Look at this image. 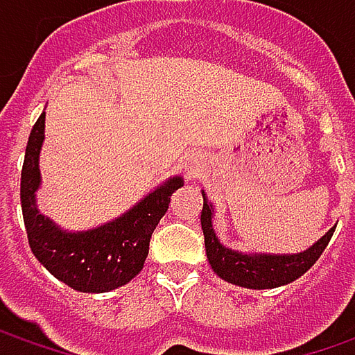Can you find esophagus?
Segmentation results:
<instances>
[{
	"instance_id": "34e87169",
	"label": "esophagus",
	"mask_w": 355,
	"mask_h": 355,
	"mask_svg": "<svg viewBox=\"0 0 355 355\" xmlns=\"http://www.w3.org/2000/svg\"><path fill=\"white\" fill-rule=\"evenodd\" d=\"M201 168H203V159L199 157V154H189V156L185 157V173L189 178H196L201 171Z\"/></svg>"
}]
</instances>
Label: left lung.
Instances as JSON below:
<instances>
[{
    "label": "left lung",
    "instance_id": "8db88e82",
    "mask_svg": "<svg viewBox=\"0 0 355 355\" xmlns=\"http://www.w3.org/2000/svg\"><path fill=\"white\" fill-rule=\"evenodd\" d=\"M201 229L205 235V252L211 268L227 282H233L245 288H277L302 277L314 265L334 235L330 229L324 237L312 245L308 251L298 254H241L237 251L225 249L213 233L211 205L203 193L201 209Z\"/></svg>",
    "mask_w": 355,
    "mask_h": 355
}]
</instances>
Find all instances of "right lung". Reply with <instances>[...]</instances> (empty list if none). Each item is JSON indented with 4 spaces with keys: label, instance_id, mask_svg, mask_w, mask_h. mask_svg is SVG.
<instances>
[{
    "label": "right lung",
    "instance_id": "add662e5",
    "mask_svg": "<svg viewBox=\"0 0 355 355\" xmlns=\"http://www.w3.org/2000/svg\"><path fill=\"white\" fill-rule=\"evenodd\" d=\"M43 138L45 112L29 134L21 170V209L29 247L37 261L71 288L80 293L114 291L142 270L152 233L170 207L171 193L184 185L182 178L162 185L116 221L85 233H64L35 205V191L41 182L39 152Z\"/></svg>",
    "mask_w": 355,
    "mask_h": 355
}]
</instances>
